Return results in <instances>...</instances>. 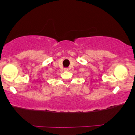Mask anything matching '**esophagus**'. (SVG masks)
<instances>
[{
	"mask_svg": "<svg viewBox=\"0 0 135 135\" xmlns=\"http://www.w3.org/2000/svg\"><path fill=\"white\" fill-rule=\"evenodd\" d=\"M69 68H65V69H64V70L65 71H68V70H69Z\"/></svg>",
	"mask_w": 135,
	"mask_h": 135,
	"instance_id": "34e87169",
	"label": "esophagus"
}]
</instances>
